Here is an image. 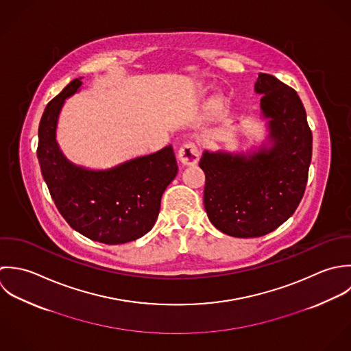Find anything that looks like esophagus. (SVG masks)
<instances>
[{"label": "esophagus", "instance_id": "1", "mask_svg": "<svg viewBox=\"0 0 351 351\" xmlns=\"http://www.w3.org/2000/svg\"><path fill=\"white\" fill-rule=\"evenodd\" d=\"M179 161L183 165H191L195 164L199 160V149L194 142H186L178 153Z\"/></svg>", "mask_w": 351, "mask_h": 351}]
</instances>
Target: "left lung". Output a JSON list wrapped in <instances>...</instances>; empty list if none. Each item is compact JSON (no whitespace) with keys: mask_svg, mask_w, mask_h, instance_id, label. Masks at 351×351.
Wrapping results in <instances>:
<instances>
[{"mask_svg":"<svg viewBox=\"0 0 351 351\" xmlns=\"http://www.w3.org/2000/svg\"><path fill=\"white\" fill-rule=\"evenodd\" d=\"M261 108L270 118L271 149L252 156L205 152L204 204L211 223L233 237L265 236L300 205L312 158V132L297 92L271 74L255 82Z\"/></svg>","mask_w":351,"mask_h":351,"instance_id":"left-lung-1","label":"left lung"}]
</instances>
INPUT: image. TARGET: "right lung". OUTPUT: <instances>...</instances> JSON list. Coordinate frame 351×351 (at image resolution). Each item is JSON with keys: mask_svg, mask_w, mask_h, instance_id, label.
Wrapping results in <instances>:
<instances>
[{"mask_svg": "<svg viewBox=\"0 0 351 351\" xmlns=\"http://www.w3.org/2000/svg\"><path fill=\"white\" fill-rule=\"evenodd\" d=\"M73 80L47 106L39 123L38 158L57 209L85 237L110 245L146 234L154 225L162 193L178 173L172 146L134 158L108 171L71 164L56 141L58 114L80 86Z\"/></svg>", "mask_w": 351, "mask_h": 351, "instance_id": "add662e5", "label": "right lung"}]
</instances>
